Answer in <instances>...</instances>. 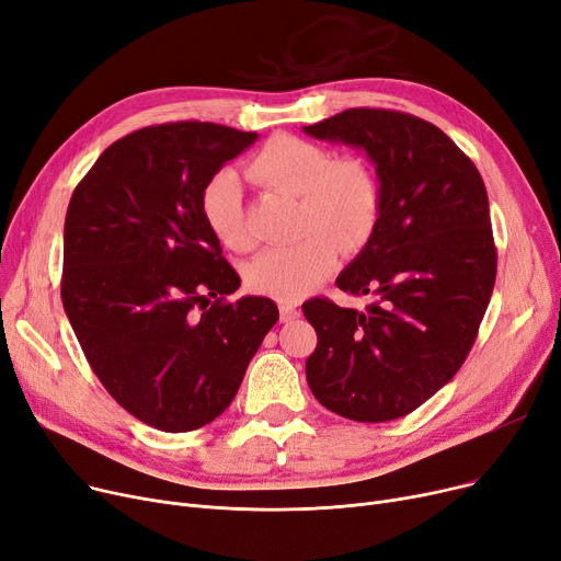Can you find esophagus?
<instances>
[{"label":"esophagus","instance_id":"esophagus-1","mask_svg":"<svg viewBox=\"0 0 561 561\" xmlns=\"http://www.w3.org/2000/svg\"><path fill=\"white\" fill-rule=\"evenodd\" d=\"M278 310H280V322H291V319L299 317V308L291 304H285V301L278 304Z\"/></svg>","mask_w":561,"mask_h":561}]
</instances>
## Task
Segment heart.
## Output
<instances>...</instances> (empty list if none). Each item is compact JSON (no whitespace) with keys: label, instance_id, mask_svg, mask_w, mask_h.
<instances>
[{"label":"heart","instance_id":"b5f03b06","mask_svg":"<svg viewBox=\"0 0 561 561\" xmlns=\"http://www.w3.org/2000/svg\"><path fill=\"white\" fill-rule=\"evenodd\" d=\"M244 178L270 192L299 198L297 244L272 249L247 266L253 291L276 301H299L335 270L337 251H360L381 215L377 173L360 157H333L312 141L278 135L244 164ZM203 219L217 242L247 253L253 239L247 226L242 190L232 175L211 180L201 198Z\"/></svg>","mask_w":561,"mask_h":561}]
</instances>
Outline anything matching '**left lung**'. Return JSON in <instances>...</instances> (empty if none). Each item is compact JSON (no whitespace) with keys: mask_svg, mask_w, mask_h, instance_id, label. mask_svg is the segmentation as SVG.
<instances>
[{"mask_svg":"<svg viewBox=\"0 0 561 561\" xmlns=\"http://www.w3.org/2000/svg\"><path fill=\"white\" fill-rule=\"evenodd\" d=\"M306 135L367 152L381 215L337 276L363 308L310 299L317 331L306 379L317 402L356 422L409 415L457 375L495 285V244L482 175L443 129L390 110H346Z\"/></svg>","mask_w":561,"mask_h":561,"instance_id":"left-lung-1","label":"left lung"}]
</instances>
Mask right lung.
I'll return each instance as SVG.
<instances>
[{
  "label": "right lung",
  "instance_id": "right-lung-1",
  "mask_svg": "<svg viewBox=\"0 0 561 561\" xmlns=\"http://www.w3.org/2000/svg\"><path fill=\"white\" fill-rule=\"evenodd\" d=\"M255 139L198 121L137 129L98 157L68 205L70 327L106 392L159 432L219 417L278 322L272 299L228 301L242 280L201 209L211 178Z\"/></svg>",
  "mask_w": 561,
  "mask_h": 561
}]
</instances>
